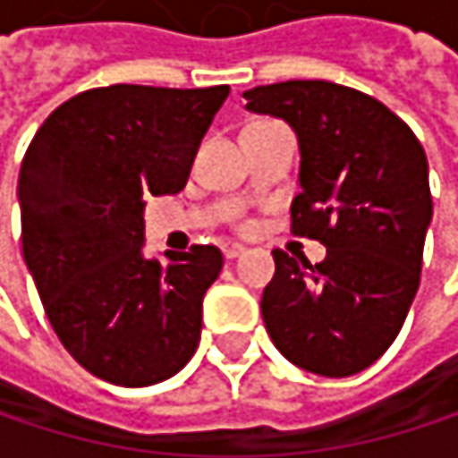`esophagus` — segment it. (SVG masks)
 <instances>
[{
  "label": "esophagus",
  "mask_w": 458,
  "mask_h": 458,
  "mask_svg": "<svg viewBox=\"0 0 458 458\" xmlns=\"http://www.w3.org/2000/svg\"><path fill=\"white\" fill-rule=\"evenodd\" d=\"M246 249L241 246V243H225L223 246V254H225V259H235V257H241Z\"/></svg>",
  "instance_id": "esophagus-1"
}]
</instances>
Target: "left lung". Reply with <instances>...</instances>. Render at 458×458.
Instances as JSON below:
<instances>
[{
	"label": "left lung",
	"mask_w": 458,
	"mask_h": 458,
	"mask_svg": "<svg viewBox=\"0 0 458 458\" xmlns=\"http://www.w3.org/2000/svg\"><path fill=\"white\" fill-rule=\"evenodd\" d=\"M243 98L297 132L292 233L326 246L316 265L273 251L265 328L294 366L352 377L395 342L419 289L432 220L424 148L385 103L334 81H278Z\"/></svg>",
	"instance_id": "obj_1"
}]
</instances>
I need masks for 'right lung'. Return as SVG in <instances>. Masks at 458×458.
I'll return each mask as SVG.
<instances>
[{
	"label": "right lung",
	"instance_id": "right-lung-1",
	"mask_svg": "<svg viewBox=\"0 0 458 458\" xmlns=\"http://www.w3.org/2000/svg\"><path fill=\"white\" fill-rule=\"evenodd\" d=\"M228 84H111L57 106L18 177L21 243L45 313L79 366L119 387L174 377L201 339L217 246L142 257L150 196L185 188Z\"/></svg>",
	"mask_w": 458,
	"mask_h": 458
}]
</instances>
